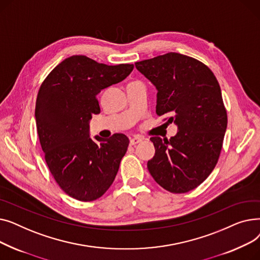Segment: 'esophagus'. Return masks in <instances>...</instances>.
I'll return each instance as SVG.
<instances>
[{"label": "esophagus", "instance_id": "esophagus-1", "mask_svg": "<svg viewBox=\"0 0 260 260\" xmlns=\"http://www.w3.org/2000/svg\"><path fill=\"white\" fill-rule=\"evenodd\" d=\"M141 141H142V139H141V138H139V137H133V138H131V139H129V143H131V145H136V144L140 143Z\"/></svg>", "mask_w": 260, "mask_h": 260}]
</instances>
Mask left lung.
Listing matches in <instances>:
<instances>
[{
  "label": "left lung",
  "mask_w": 260,
  "mask_h": 260,
  "mask_svg": "<svg viewBox=\"0 0 260 260\" xmlns=\"http://www.w3.org/2000/svg\"><path fill=\"white\" fill-rule=\"evenodd\" d=\"M135 65L158 91L157 115L178 127L170 140L151 138L147 169L169 192L186 193L208 178L221 152L228 116L219 83L207 65L177 52Z\"/></svg>",
  "instance_id": "8db88e82"
}]
</instances>
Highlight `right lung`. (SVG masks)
I'll return each mask as SVG.
<instances>
[{
  "label": "right lung",
  "mask_w": 260,
  "mask_h": 260,
  "mask_svg": "<svg viewBox=\"0 0 260 260\" xmlns=\"http://www.w3.org/2000/svg\"><path fill=\"white\" fill-rule=\"evenodd\" d=\"M133 64L106 65L72 56L57 65L40 87L36 122L54 180L80 201L100 198L112 185L129 143L123 134L89 137V121L100 114L97 94L124 80Z\"/></svg>",
  "instance_id": "obj_1"
}]
</instances>
